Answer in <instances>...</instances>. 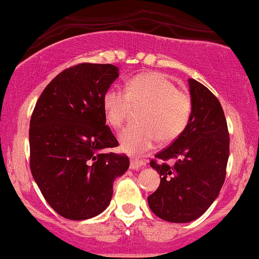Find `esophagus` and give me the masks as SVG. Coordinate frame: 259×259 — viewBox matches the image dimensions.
Instances as JSON below:
<instances>
[{"mask_svg":"<svg viewBox=\"0 0 259 259\" xmlns=\"http://www.w3.org/2000/svg\"><path fill=\"white\" fill-rule=\"evenodd\" d=\"M145 165V161H143L141 159H131V163L130 167L132 169H137V168H141Z\"/></svg>","mask_w":259,"mask_h":259,"instance_id":"obj_1","label":"esophagus"}]
</instances>
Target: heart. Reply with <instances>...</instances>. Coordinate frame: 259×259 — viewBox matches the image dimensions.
I'll list each match as a JSON object with an SVG mask.
<instances>
[{
    "label": "heart",
    "instance_id": "obj_1",
    "mask_svg": "<svg viewBox=\"0 0 259 259\" xmlns=\"http://www.w3.org/2000/svg\"><path fill=\"white\" fill-rule=\"evenodd\" d=\"M133 108H142L139 123L121 132L120 144L126 153L142 154L157 141L167 144L183 135L193 115V100L163 74L145 72L127 80L124 90L112 86L103 96L105 120L114 128L122 126Z\"/></svg>",
    "mask_w": 259,
    "mask_h": 259
}]
</instances>
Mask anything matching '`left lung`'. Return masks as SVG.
<instances>
[{"mask_svg":"<svg viewBox=\"0 0 259 259\" xmlns=\"http://www.w3.org/2000/svg\"><path fill=\"white\" fill-rule=\"evenodd\" d=\"M193 115L183 135L150 161L159 188L148 196L157 217L173 223L199 218L212 205L226 181L229 131L217 97L189 78Z\"/></svg>","mask_w":259,"mask_h":259,"instance_id":"1","label":"left lung"}]
</instances>
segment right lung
<instances>
[{"mask_svg":"<svg viewBox=\"0 0 259 259\" xmlns=\"http://www.w3.org/2000/svg\"><path fill=\"white\" fill-rule=\"evenodd\" d=\"M112 64L81 63L46 86L30 118V169L46 201L66 220L82 221L108 207L112 183L130 167L105 124L103 96L117 78Z\"/></svg>","mask_w":259,"mask_h":259,"instance_id":"1","label":"right lung"}]
</instances>
